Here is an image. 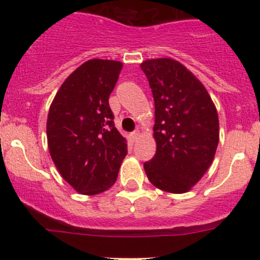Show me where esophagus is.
Instances as JSON below:
<instances>
[{
    "mask_svg": "<svg viewBox=\"0 0 260 260\" xmlns=\"http://www.w3.org/2000/svg\"><path fill=\"white\" fill-rule=\"evenodd\" d=\"M138 138H140V132H133L129 135V140L132 141V142H136Z\"/></svg>",
    "mask_w": 260,
    "mask_h": 260,
    "instance_id": "34e87169",
    "label": "esophagus"
}]
</instances>
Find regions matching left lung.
<instances>
[{"label":"left lung","mask_w":260,"mask_h":260,"mask_svg":"<svg viewBox=\"0 0 260 260\" xmlns=\"http://www.w3.org/2000/svg\"><path fill=\"white\" fill-rule=\"evenodd\" d=\"M154 101L156 154L143 167L148 180L171 193L190 191L214 161L219 117L204 84L171 57L141 64Z\"/></svg>","instance_id":"obj_1"}]
</instances>
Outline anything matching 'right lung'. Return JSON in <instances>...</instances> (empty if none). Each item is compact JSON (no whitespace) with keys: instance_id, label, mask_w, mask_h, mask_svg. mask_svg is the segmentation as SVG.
<instances>
[{"instance_id":"1","label":"right lung","mask_w":260,"mask_h":260,"mask_svg":"<svg viewBox=\"0 0 260 260\" xmlns=\"http://www.w3.org/2000/svg\"><path fill=\"white\" fill-rule=\"evenodd\" d=\"M122 68L115 60H88L65 79L50 106V156L62 179L83 195L108 190L127 154L108 103Z\"/></svg>"}]
</instances>
